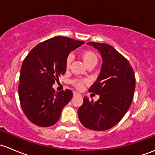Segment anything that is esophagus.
I'll return each mask as SVG.
<instances>
[{
  "label": "esophagus",
  "instance_id": "obj_1",
  "mask_svg": "<svg viewBox=\"0 0 155 155\" xmlns=\"http://www.w3.org/2000/svg\"><path fill=\"white\" fill-rule=\"evenodd\" d=\"M73 95H74V96H76V95H80V94L78 93V92L76 91H73Z\"/></svg>",
  "mask_w": 155,
  "mask_h": 155
}]
</instances>
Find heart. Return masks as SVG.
Segmentation results:
<instances>
[{
	"mask_svg": "<svg viewBox=\"0 0 155 155\" xmlns=\"http://www.w3.org/2000/svg\"><path fill=\"white\" fill-rule=\"evenodd\" d=\"M81 56H82V60H83L84 63L85 64L86 66L92 63L97 64V54L93 51H91V50H85V51H83L82 52V54H81ZM72 60H73L72 55H68L67 57L66 61H65L66 68H70ZM84 82H85L84 81L80 80V79H74V80L72 81V83L73 84V85L76 88L79 89V90H80V89H82L83 87Z\"/></svg>",
	"mask_w": 155,
	"mask_h": 155,
	"instance_id": "b5f03b06",
	"label": "heart"
}]
</instances>
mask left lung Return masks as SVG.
<instances>
[{
	"label": "left lung",
	"mask_w": 155,
	"mask_h": 155,
	"mask_svg": "<svg viewBox=\"0 0 155 155\" xmlns=\"http://www.w3.org/2000/svg\"><path fill=\"white\" fill-rule=\"evenodd\" d=\"M101 52V71L88 91L100 95L94 103L87 97L78 109L82 124L94 130H106L118 124L127 112L134 97L136 79L134 70L115 48L106 43L89 42Z\"/></svg>",
	"instance_id": "obj_1"
}]
</instances>
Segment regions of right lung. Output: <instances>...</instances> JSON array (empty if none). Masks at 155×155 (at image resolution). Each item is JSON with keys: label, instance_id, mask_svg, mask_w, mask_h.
I'll return each mask as SVG.
<instances>
[{"label": "right lung", "instance_id": "add662e5", "mask_svg": "<svg viewBox=\"0 0 155 155\" xmlns=\"http://www.w3.org/2000/svg\"><path fill=\"white\" fill-rule=\"evenodd\" d=\"M84 41L54 37L39 43L30 51L21 65L18 85L20 104L25 115L40 127L57 123L63 108L73 97L66 89L55 93L52 87L66 71L67 57Z\"/></svg>", "mask_w": 155, "mask_h": 155}]
</instances>
